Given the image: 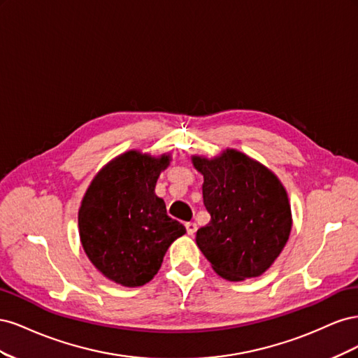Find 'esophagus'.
<instances>
[{"label": "esophagus", "mask_w": 358, "mask_h": 358, "mask_svg": "<svg viewBox=\"0 0 358 358\" xmlns=\"http://www.w3.org/2000/svg\"><path fill=\"white\" fill-rule=\"evenodd\" d=\"M185 229H187V233H188L189 236H192L194 233L197 231V224H196V222H187V224H185Z\"/></svg>", "instance_id": "1"}]
</instances>
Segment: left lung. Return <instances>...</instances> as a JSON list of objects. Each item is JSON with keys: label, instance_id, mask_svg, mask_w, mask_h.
<instances>
[{"label": "left lung", "instance_id": "obj_1", "mask_svg": "<svg viewBox=\"0 0 358 358\" xmlns=\"http://www.w3.org/2000/svg\"><path fill=\"white\" fill-rule=\"evenodd\" d=\"M204 178L210 221L196 241L213 270L229 280L257 278L273 264L291 231L282 183L259 162L234 149L213 159L192 157Z\"/></svg>", "mask_w": 358, "mask_h": 358}]
</instances>
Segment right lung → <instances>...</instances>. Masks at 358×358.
Returning <instances> with one entry per match:
<instances>
[{"instance_id": "obj_1", "label": "right lung", "mask_w": 358, "mask_h": 358, "mask_svg": "<svg viewBox=\"0 0 358 358\" xmlns=\"http://www.w3.org/2000/svg\"><path fill=\"white\" fill-rule=\"evenodd\" d=\"M169 161V155L154 158L129 150L95 176L82 200V246L91 263L116 284L149 282L169 246L187 233L155 196L157 179Z\"/></svg>"}]
</instances>
